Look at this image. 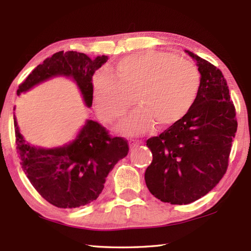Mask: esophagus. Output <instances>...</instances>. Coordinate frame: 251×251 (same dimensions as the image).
<instances>
[{
  "instance_id": "obj_1",
  "label": "esophagus",
  "mask_w": 251,
  "mask_h": 251,
  "mask_svg": "<svg viewBox=\"0 0 251 251\" xmlns=\"http://www.w3.org/2000/svg\"><path fill=\"white\" fill-rule=\"evenodd\" d=\"M141 141H139V140H135V139H130V141H129V147H130V149H135V148H138L139 147L140 145H141Z\"/></svg>"
}]
</instances>
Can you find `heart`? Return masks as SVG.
<instances>
[{
  "label": "heart",
  "instance_id": "b5f03b06",
  "mask_svg": "<svg viewBox=\"0 0 251 251\" xmlns=\"http://www.w3.org/2000/svg\"><path fill=\"white\" fill-rule=\"evenodd\" d=\"M115 77L100 71L93 79L94 97L100 116L112 122L126 113L137 100L140 108L127 116L120 129L139 134L154 122L168 126L193 108L201 89L197 68L167 51H141L121 59Z\"/></svg>",
  "mask_w": 251,
  "mask_h": 251
}]
</instances>
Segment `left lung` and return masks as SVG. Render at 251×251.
Wrapping results in <instances>:
<instances>
[{
    "mask_svg": "<svg viewBox=\"0 0 251 251\" xmlns=\"http://www.w3.org/2000/svg\"><path fill=\"white\" fill-rule=\"evenodd\" d=\"M201 89L195 104L161 135L147 140L153 159L146 170L149 191L164 202L185 205L219 183L237 130L236 112L222 72L194 52Z\"/></svg>",
    "mask_w": 251,
    "mask_h": 251,
    "instance_id": "8db88e82",
    "label": "left lung"
}]
</instances>
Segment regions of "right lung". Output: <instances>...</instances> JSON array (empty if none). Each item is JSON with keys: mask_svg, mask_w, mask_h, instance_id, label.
<instances>
[{"mask_svg": "<svg viewBox=\"0 0 251 251\" xmlns=\"http://www.w3.org/2000/svg\"><path fill=\"white\" fill-rule=\"evenodd\" d=\"M108 56L95 59L83 52L58 51L37 66L19 85L17 95L55 76L71 77L88 108L93 104V75ZM16 149L33 188L58 208H77L98 199L106 176L129 151L128 141L112 137L98 122L87 120L72 142L59 148L31 146L20 134L14 115Z\"/></svg>", "mask_w": 251, "mask_h": 251, "instance_id": "add662e5", "label": "right lung"}]
</instances>
